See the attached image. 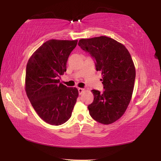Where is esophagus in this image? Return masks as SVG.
I'll return each instance as SVG.
<instances>
[{
  "label": "esophagus",
  "instance_id": "34e87169",
  "mask_svg": "<svg viewBox=\"0 0 161 161\" xmlns=\"http://www.w3.org/2000/svg\"><path fill=\"white\" fill-rule=\"evenodd\" d=\"M84 91V89L83 88H78V92H79V94H81L82 92Z\"/></svg>",
  "mask_w": 161,
  "mask_h": 161
}]
</instances>
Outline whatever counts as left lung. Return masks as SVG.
I'll list each match as a JSON object with an SVG mask.
<instances>
[{
  "label": "left lung",
  "mask_w": 161,
  "mask_h": 161,
  "mask_svg": "<svg viewBox=\"0 0 161 161\" xmlns=\"http://www.w3.org/2000/svg\"><path fill=\"white\" fill-rule=\"evenodd\" d=\"M78 45L95 59L104 89L102 93L92 90L89 114L99 123L112 124L124 115L131 99L136 78L131 56L123 44L106 36L81 39Z\"/></svg>",
  "instance_id": "left-lung-1"
}]
</instances>
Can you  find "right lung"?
Listing matches in <instances>:
<instances>
[{
  "mask_svg": "<svg viewBox=\"0 0 161 161\" xmlns=\"http://www.w3.org/2000/svg\"><path fill=\"white\" fill-rule=\"evenodd\" d=\"M77 40H50L30 58L26 67L25 92L32 107L46 123L59 126L72 116L79 95L76 87L59 83Z\"/></svg>",
  "mask_w": 161,
  "mask_h": 161,
  "instance_id": "1",
  "label": "right lung"
}]
</instances>
